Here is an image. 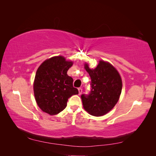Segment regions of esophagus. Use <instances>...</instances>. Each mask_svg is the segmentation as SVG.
I'll return each instance as SVG.
<instances>
[{
  "instance_id": "esophagus-1",
  "label": "esophagus",
  "mask_w": 156,
  "mask_h": 156,
  "mask_svg": "<svg viewBox=\"0 0 156 156\" xmlns=\"http://www.w3.org/2000/svg\"><path fill=\"white\" fill-rule=\"evenodd\" d=\"M78 89V93H79V94L80 95L82 94V88L81 87H79Z\"/></svg>"
}]
</instances>
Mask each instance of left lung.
Segmentation results:
<instances>
[{
  "label": "left lung",
  "instance_id": "left-lung-1",
  "mask_svg": "<svg viewBox=\"0 0 156 156\" xmlns=\"http://www.w3.org/2000/svg\"><path fill=\"white\" fill-rule=\"evenodd\" d=\"M84 68L91 78L90 92L82 94L84 109L94 116H101L112 110L122 91V80L117 70L105 61H100L94 69L87 64Z\"/></svg>",
  "mask_w": 156,
  "mask_h": 156
}]
</instances>
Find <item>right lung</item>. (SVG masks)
I'll list each match as a JSON object with an SVG mask.
<instances>
[{"instance_id":"obj_1","label":"right lung","mask_w":156,"mask_h":156,"mask_svg":"<svg viewBox=\"0 0 156 156\" xmlns=\"http://www.w3.org/2000/svg\"><path fill=\"white\" fill-rule=\"evenodd\" d=\"M73 65L64 57H53L42 63L34 83V96L38 107L49 115H56L67 107L68 99L78 94L67 71Z\"/></svg>"}]
</instances>
